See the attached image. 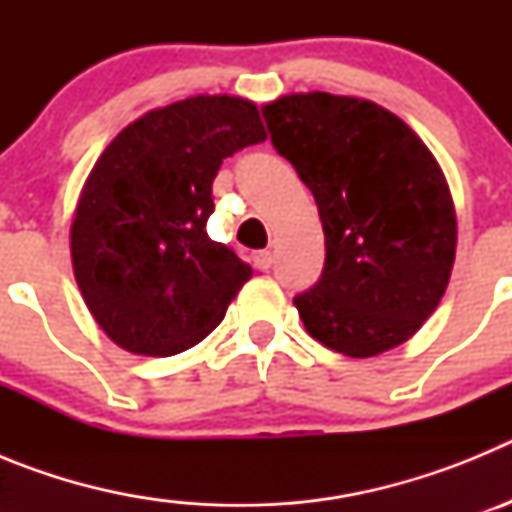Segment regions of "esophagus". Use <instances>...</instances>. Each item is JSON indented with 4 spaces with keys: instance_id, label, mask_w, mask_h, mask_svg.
Returning <instances> with one entry per match:
<instances>
[{
    "instance_id": "esophagus-1",
    "label": "esophagus",
    "mask_w": 512,
    "mask_h": 512,
    "mask_svg": "<svg viewBox=\"0 0 512 512\" xmlns=\"http://www.w3.org/2000/svg\"><path fill=\"white\" fill-rule=\"evenodd\" d=\"M251 261H253V269L269 271L271 269V261H274V256H271V251H253Z\"/></svg>"
}]
</instances>
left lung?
<instances>
[{"mask_svg":"<svg viewBox=\"0 0 512 512\" xmlns=\"http://www.w3.org/2000/svg\"><path fill=\"white\" fill-rule=\"evenodd\" d=\"M261 112L323 223V274L295 297L305 330L354 359L405 343L454 269L456 212L438 161L369 99L287 94Z\"/></svg>","mask_w":512,"mask_h":512,"instance_id":"8db88e82","label":"left lung"}]
</instances>
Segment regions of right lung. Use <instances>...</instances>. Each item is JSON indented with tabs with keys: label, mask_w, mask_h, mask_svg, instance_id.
Listing matches in <instances>:
<instances>
[{
	"label": "right lung",
	"mask_w": 512,
	"mask_h": 512,
	"mask_svg": "<svg viewBox=\"0 0 512 512\" xmlns=\"http://www.w3.org/2000/svg\"><path fill=\"white\" fill-rule=\"evenodd\" d=\"M266 140L256 104L200 94L146 112L97 158L71 223L74 277L130 354L174 356L225 318L251 266L210 241L223 158Z\"/></svg>",
	"instance_id": "obj_1"
}]
</instances>
